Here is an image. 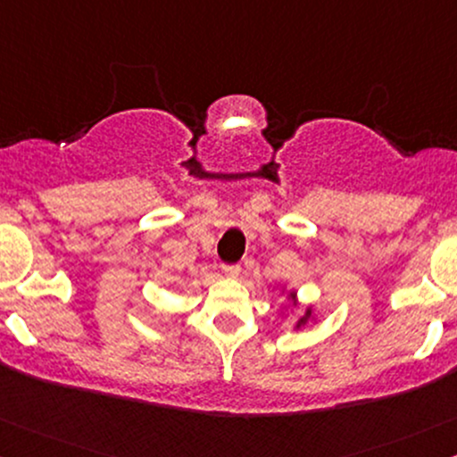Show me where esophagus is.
<instances>
[{"instance_id": "esophagus-1", "label": "esophagus", "mask_w": 457, "mask_h": 457, "mask_svg": "<svg viewBox=\"0 0 457 457\" xmlns=\"http://www.w3.org/2000/svg\"><path fill=\"white\" fill-rule=\"evenodd\" d=\"M223 273L228 275V278H238L240 267L238 264H223Z\"/></svg>"}]
</instances>
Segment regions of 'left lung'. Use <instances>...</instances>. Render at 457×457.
Segmentation results:
<instances>
[{
  "mask_svg": "<svg viewBox=\"0 0 457 457\" xmlns=\"http://www.w3.org/2000/svg\"><path fill=\"white\" fill-rule=\"evenodd\" d=\"M293 297H295V295H293ZM302 320H303V319H302Z\"/></svg>",
  "mask_w": 457,
  "mask_h": 457,
  "instance_id": "left-lung-1",
  "label": "left lung"
}]
</instances>
